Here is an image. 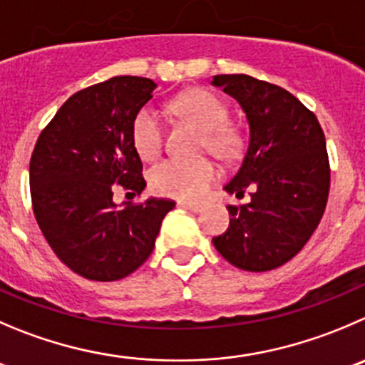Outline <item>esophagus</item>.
<instances>
[{"label": "esophagus", "instance_id": "obj_1", "mask_svg": "<svg viewBox=\"0 0 365 365\" xmlns=\"http://www.w3.org/2000/svg\"><path fill=\"white\" fill-rule=\"evenodd\" d=\"M177 206L182 207V210H188L192 211V213H199L200 211V204H195V202H188V200H179L177 202Z\"/></svg>", "mask_w": 365, "mask_h": 365}]
</instances>
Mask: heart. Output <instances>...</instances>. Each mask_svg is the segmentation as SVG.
I'll use <instances>...</instances> for the list:
<instances>
[{"label": "heart", "instance_id": "1", "mask_svg": "<svg viewBox=\"0 0 365 365\" xmlns=\"http://www.w3.org/2000/svg\"><path fill=\"white\" fill-rule=\"evenodd\" d=\"M173 110L204 133V148L222 159H231L238 152V134L227 127L229 110L217 95L204 89H192L177 96ZM133 145L138 155L152 161L163 147L161 118L152 107H143L133 121ZM218 179V168L210 159L179 161L166 159L148 173L152 192L180 200H197Z\"/></svg>", "mask_w": 365, "mask_h": 365}]
</instances>
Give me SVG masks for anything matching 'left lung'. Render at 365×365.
I'll use <instances>...</instances> for the list:
<instances>
[{"label":"left lung","mask_w":365,"mask_h":365,"mask_svg":"<svg viewBox=\"0 0 365 365\" xmlns=\"http://www.w3.org/2000/svg\"><path fill=\"white\" fill-rule=\"evenodd\" d=\"M211 84L237 100L249 125L240 168L224 190L251 200L227 206L229 227L213 245L231 265L265 272L304 247L329 192L326 140L312 110L279 86L249 75H215Z\"/></svg>","instance_id":"8db88e82"}]
</instances>
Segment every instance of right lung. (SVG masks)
<instances>
[{"mask_svg": "<svg viewBox=\"0 0 365 365\" xmlns=\"http://www.w3.org/2000/svg\"><path fill=\"white\" fill-rule=\"evenodd\" d=\"M158 88L114 76L75 93L41 133L30 161L34 213L44 238L73 272L116 281L143 265L175 202L116 204L114 185L141 193L133 121Z\"/></svg>", "mask_w": 365, "mask_h": 365, "instance_id": "add662e5", "label": "right lung"}]
</instances>
